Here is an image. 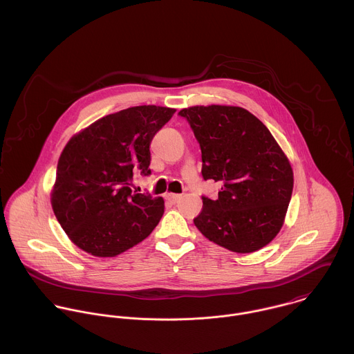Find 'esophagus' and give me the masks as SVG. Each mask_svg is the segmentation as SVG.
Returning <instances> with one entry per match:
<instances>
[{
  "label": "esophagus",
  "mask_w": 354,
  "mask_h": 354,
  "mask_svg": "<svg viewBox=\"0 0 354 354\" xmlns=\"http://www.w3.org/2000/svg\"><path fill=\"white\" fill-rule=\"evenodd\" d=\"M165 199L170 203H177L181 199V195H176V194H166Z\"/></svg>",
  "instance_id": "esophagus-1"
}]
</instances>
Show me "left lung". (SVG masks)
<instances>
[{
	"instance_id": "obj_1",
	"label": "left lung",
	"mask_w": 354,
	"mask_h": 354,
	"mask_svg": "<svg viewBox=\"0 0 354 354\" xmlns=\"http://www.w3.org/2000/svg\"><path fill=\"white\" fill-rule=\"evenodd\" d=\"M184 117L201 146L204 181L221 183L218 199L202 196L195 226L209 241L254 252L281 230L293 192V170L267 127L236 106H194Z\"/></svg>"
}]
</instances>
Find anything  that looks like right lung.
I'll use <instances>...</instances> for the list:
<instances>
[{"instance_id":"add662e5","label":"right lung","mask_w":354,"mask_h":354,"mask_svg":"<svg viewBox=\"0 0 354 354\" xmlns=\"http://www.w3.org/2000/svg\"><path fill=\"white\" fill-rule=\"evenodd\" d=\"M174 109L135 106L73 136L57 165L51 205L68 237L100 257L120 254L150 236L162 198L132 191L133 173L150 176V145Z\"/></svg>"}]
</instances>
